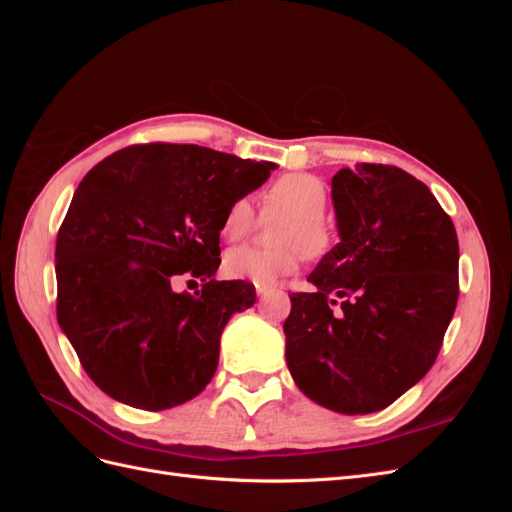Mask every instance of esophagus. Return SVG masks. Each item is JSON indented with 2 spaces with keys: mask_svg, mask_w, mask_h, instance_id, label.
Wrapping results in <instances>:
<instances>
[{
  "mask_svg": "<svg viewBox=\"0 0 512 512\" xmlns=\"http://www.w3.org/2000/svg\"><path fill=\"white\" fill-rule=\"evenodd\" d=\"M273 290H275L273 286H262V284L256 286V294H258V297H267V294L273 292Z\"/></svg>",
  "mask_w": 512,
  "mask_h": 512,
  "instance_id": "esophagus-1",
  "label": "esophagus"
}]
</instances>
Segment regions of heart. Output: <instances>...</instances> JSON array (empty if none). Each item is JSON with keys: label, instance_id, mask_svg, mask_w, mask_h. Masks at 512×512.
Returning a JSON list of instances; mask_svg holds the SVG:
<instances>
[{"label": "heart", "instance_id": "heart-1", "mask_svg": "<svg viewBox=\"0 0 512 512\" xmlns=\"http://www.w3.org/2000/svg\"><path fill=\"white\" fill-rule=\"evenodd\" d=\"M329 190L322 179L307 173H288L275 179L262 196L265 218H284L275 230V250L235 247L224 256V273L230 280L269 286L299 269L303 256L320 258L335 243V232L324 218ZM256 211L250 198H237L222 220V235L228 241L245 239L256 226Z\"/></svg>", "mask_w": 512, "mask_h": 512}]
</instances>
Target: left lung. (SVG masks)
I'll use <instances>...</instances> for the list:
<instances>
[{"label": "left lung", "instance_id": "8db88e82", "mask_svg": "<svg viewBox=\"0 0 512 512\" xmlns=\"http://www.w3.org/2000/svg\"><path fill=\"white\" fill-rule=\"evenodd\" d=\"M339 241L292 292L286 361L299 389L342 414L391 406L436 363L459 297L453 220L423 181L386 164L331 179Z\"/></svg>", "mask_w": 512, "mask_h": 512}]
</instances>
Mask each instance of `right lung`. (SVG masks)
Returning <instances> with one entry per match:
<instances>
[{
  "label": "right lung",
  "mask_w": 512,
  "mask_h": 512,
  "mask_svg": "<svg viewBox=\"0 0 512 512\" xmlns=\"http://www.w3.org/2000/svg\"><path fill=\"white\" fill-rule=\"evenodd\" d=\"M277 166L198 145L115 151L79 183L57 232V322L108 397L168 410L211 382L250 282L213 280L226 209ZM204 288L175 293L179 276Z\"/></svg>",
  "instance_id": "1"
}]
</instances>
